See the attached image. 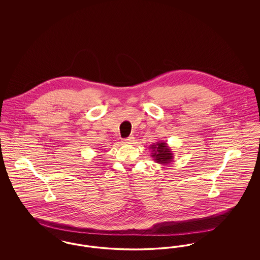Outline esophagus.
Wrapping results in <instances>:
<instances>
[{"mask_svg": "<svg viewBox=\"0 0 260 260\" xmlns=\"http://www.w3.org/2000/svg\"><path fill=\"white\" fill-rule=\"evenodd\" d=\"M124 141V143H127V144H132L134 141H135V137L134 136H129V137H127V138H125L123 140Z\"/></svg>", "mask_w": 260, "mask_h": 260, "instance_id": "34e87169", "label": "esophagus"}]
</instances>
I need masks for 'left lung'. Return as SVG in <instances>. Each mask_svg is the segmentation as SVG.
<instances>
[{
	"label": "left lung",
	"instance_id": "left-lung-1",
	"mask_svg": "<svg viewBox=\"0 0 260 260\" xmlns=\"http://www.w3.org/2000/svg\"><path fill=\"white\" fill-rule=\"evenodd\" d=\"M150 148L152 149L151 157L155 162L168 165L173 161L174 157L173 152L166 141H158L156 143H153Z\"/></svg>",
	"mask_w": 260,
	"mask_h": 260
}]
</instances>
